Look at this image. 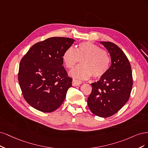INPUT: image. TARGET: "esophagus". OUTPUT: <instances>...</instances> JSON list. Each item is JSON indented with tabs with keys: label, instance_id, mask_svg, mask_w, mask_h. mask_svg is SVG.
<instances>
[{
	"label": "esophagus",
	"instance_id": "obj_1",
	"mask_svg": "<svg viewBox=\"0 0 148 148\" xmlns=\"http://www.w3.org/2000/svg\"><path fill=\"white\" fill-rule=\"evenodd\" d=\"M81 84H82V82L81 81L77 80V79H73L72 84L73 86H78V85H80Z\"/></svg>",
	"mask_w": 148,
	"mask_h": 148
}]
</instances>
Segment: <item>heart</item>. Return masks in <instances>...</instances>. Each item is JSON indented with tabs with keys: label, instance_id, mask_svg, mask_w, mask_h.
Returning a JSON list of instances; mask_svg holds the SVG:
<instances>
[{
	"label": "heart",
	"instance_id": "1",
	"mask_svg": "<svg viewBox=\"0 0 148 148\" xmlns=\"http://www.w3.org/2000/svg\"><path fill=\"white\" fill-rule=\"evenodd\" d=\"M65 67L72 69L80 60V65L69 72L71 77L79 79H88L93 75L95 78L101 77L109 68L110 57L107 51L90 42H83L74 49H66L62 55Z\"/></svg>",
	"mask_w": 148,
	"mask_h": 148
}]
</instances>
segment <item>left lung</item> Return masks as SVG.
<instances>
[{
    "mask_svg": "<svg viewBox=\"0 0 148 148\" xmlns=\"http://www.w3.org/2000/svg\"><path fill=\"white\" fill-rule=\"evenodd\" d=\"M111 56V65L97 82L91 84L92 92L87 104L93 114L108 117L117 112L130 96L133 86L131 66L119 47L110 42H101Z\"/></svg>",
    "mask_w": 148,
    "mask_h": 148,
    "instance_id": "8db88e82",
    "label": "left lung"
}]
</instances>
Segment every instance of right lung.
Returning <instances> with one entry per match:
<instances>
[{
	"instance_id": "add662e5",
	"label": "right lung",
	"mask_w": 148,
	"mask_h": 148,
	"mask_svg": "<svg viewBox=\"0 0 148 148\" xmlns=\"http://www.w3.org/2000/svg\"><path fill=\"white\" fill-rule=\"evenodd\" d=\"M75 40L54 37L32 45L19 66L18 82L26 102L38 111L51 112L64 101L73 79L63 67L62 55Z\"/></svg>"
}]
</instances>
